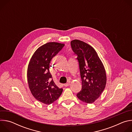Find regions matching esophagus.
Masks as SVG:
<instances>
[{
  "instance_id": "esophagus-1",
  "label": "esophagus",
  "mask_w": 132,
  "mask_h": 132,
  "mask_svg": "<svg viewBox=\"0 0 132 132\" xmlns=\"http://www.w3.org/2000/svg\"><path fill=\"white\" fill-rule=\"evenodd\" d=\"M69 85H70V82H67V83H66V84H64V86H65V87H68V86H69Z\"/></svg>"
}]
</instances>
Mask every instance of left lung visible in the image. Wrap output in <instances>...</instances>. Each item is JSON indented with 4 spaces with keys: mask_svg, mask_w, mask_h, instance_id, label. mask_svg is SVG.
<instances>
[{
    "mask_svg": "<svg viewBox=\"0 0 132 132\" xmlns=\"http://www.w3.org/2000/svg\"><path fill=\"white\" fill-rule=\"evenodd\" d=\"M71 46L78 56L82 89L77 95L86 103H92L101 95L106 83V72L97 53L91 46L78 40L71 41Z\"/></svg>",
    "mask_w": 132,
    "mask_h": 132,
    "instance_id": "8db88e82",
    "label": "left lung"
}]
</instances>
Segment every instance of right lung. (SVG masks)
I'll use <instances>...</instances> for the list:
<instances>
[{"instance_id":"right-lung-1","label":"right lung","mask_w":132,"mask_h":132,"mask_svg":"<svg viewBox=\"0 0 132 132\" xmlns=\"http://www.w3.org/2000/svg\"><path fill=\"white\" fill-rule=\"evenodd\" d=\"M64 44L48 42L37 48L31 58L27 70V79L33 96L39 101L50 104L57 100L63 92L53 81L49 68L52 58Z\"/></svg>"}]
</instances>
